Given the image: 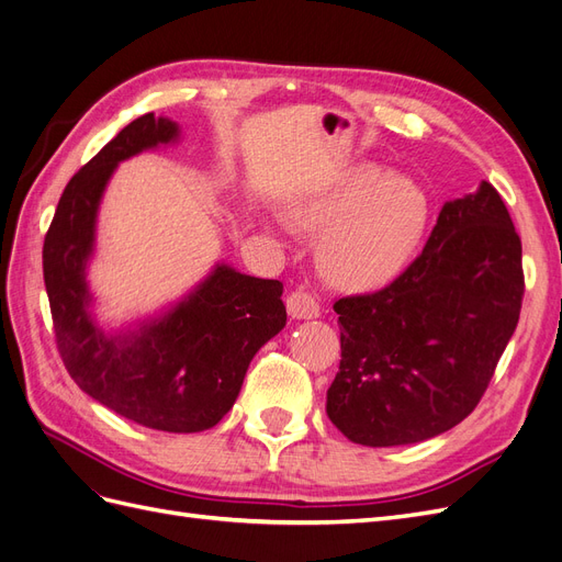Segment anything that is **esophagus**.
<instances>
[{
  "mask_svg": "<svg viewBox=\"0 0 562 562\" xmlns=\"http://www.w3.org/2000/svg\"><path fill=\"white\" fill-rule=\"evenodd\" d=\"M285 307H288V314H291L293 318H316L321 314V304H318L316 295L304 291V288H297V291L288 293Z\"/></svg>",
  "mask_w": 562,
  "mask_h": 562,
  "instance_id": "obj_1",
  "label": "esophagus"
}]
</instances>
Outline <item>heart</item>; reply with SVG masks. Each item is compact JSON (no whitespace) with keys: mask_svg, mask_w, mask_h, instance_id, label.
Instances as JSON below:
<instances>
[{"mask_svg":"<svg viewBox=\"0 0 562 562\" xmlns=\"http://www.w3.org/2000/svg\"><path fill=\"white\" fill-rule=\"evenodd\" d=\"M288 217L300 229L323 232L318 258L330 279L372 288L394 279L411 260L427 225V199L413 180L359 164L293 199Z\"/></svg>","mask_w":562,"mask_h":562,"instance_id":"heart-1","label":"heart"}]
</instances>
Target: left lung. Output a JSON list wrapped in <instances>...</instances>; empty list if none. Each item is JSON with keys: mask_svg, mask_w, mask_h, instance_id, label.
Returning a JSON list of instances; mask_svg holds the SVG:
<instances>
[{"mask_svg": "<svg viewBox=\"0 0 562 562\" xmlns=\"http://www.w3.org/2000/svg\"><path fill=\"white\" fill-rule=\"evenodd\" d=\"M525 295L522 246L490 182L448 201L422 252L375 293L337 297L342 361L326 413L353 443L389 448L473 413Z\"/></svg>", "mask_w": 562, "mask_h": 562, "instance_id": "8db88e82", "label": "left lung"}]
</instances>
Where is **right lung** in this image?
Here are the masks:
<instances>
[{"instance_id": "add662e5", "label": "right lung", "mask_w": 562, "mask_h": 562, "mask_svg": "<svg viewBox=\"0 0 562 562\" xmlns=\"http://www.w3.org/2000/svg\"><path fill=\"white\" fill-rule=\"evenodd\" d=\"M178 135L176 122L143 114L67 182L44 236V283L56 347L91 398L149 429L196 434L223 419L252 356L285 326L283 283L217 267L184 302L140 335L105 337L87 314L83 267L100 194L119 161Z\"/></svg>"}]
</instances>
